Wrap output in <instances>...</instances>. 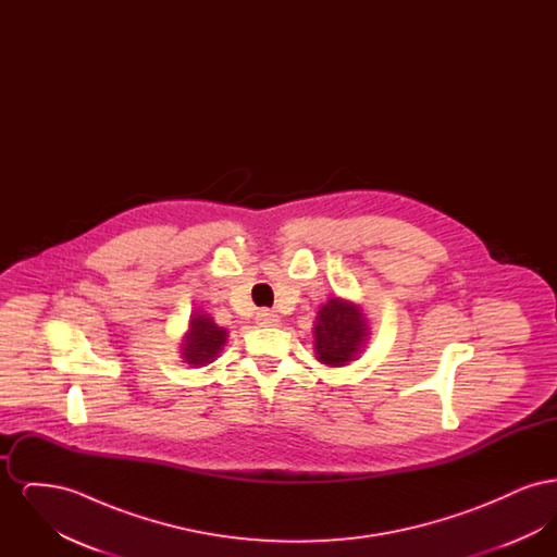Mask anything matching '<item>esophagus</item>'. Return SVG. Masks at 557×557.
<instances>
[{
    "instance_id": "34e87169",
    "label": "esophagus",
    "mask_w": 557,
    "mask_h": 557,
    "mask_svg": "<svg viewBox=\"0 0 557 557\" xmlns=\"http://www.w3.org/2000/svg\"><path fill=\"white\" fill-rule=\"evenodd\" d=\"M257 323H259L261 327H275V325H280V318H277L273 311L261 309V311L257 313Z\"/></svg>"
}]
</instances>
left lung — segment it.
<instances>
[{"mask_svg": "<svg viewBox=\"0 0 557 557\" xmlns=\"http://www.w3.org/2000/svg\"><path fill=\"white\" fill-rule=\"evenodd\" d=\"M315 355L323 366L343 368L355 361L370 338L363 309L341 296L321 305L313 323Z\"/></svg>", "mask_w": 557, "mask_h": 557, "instance_id": "8db88e82", "label": "left lung"}]
</instances>
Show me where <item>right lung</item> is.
Instances as JSON below:
<instances>
[{
  "label": "right lung",
  "mask_w": 557,
  "mask_h": 557,
  "mask_svg": "<svg viewBox=\"0 0 557 557\" xmlns=\"http://www.w3.org/2000/svg\"><path fill=\"white\" fill-rule=\"evenodd\" d=\"M227 343V330L216 325L209 313L194 311L189 327L182 341V359L191 368H205L212 363Z\"/></svg>",
  "instance_id": "add662e5"
}]
</instances>
